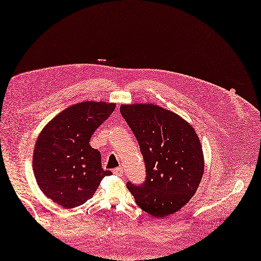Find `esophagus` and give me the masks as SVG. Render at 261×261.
<instances>
[{"label": "esophagus", "mask_w": 261, "mask_h": 261, "mask_svg": "<svg viewBox=\"0 0 261 261\" xmlns=\"http://www.w3.org/2000/svg\"><path fill=\"white\" fill-rule=\"evenodd\" d=\"M114 173H115L116 175L121 176V175L123 174V168H122V167H118V168H116V169L114 170Z\"/></svg>", "instance_id": "obj_1"}]
</instances>
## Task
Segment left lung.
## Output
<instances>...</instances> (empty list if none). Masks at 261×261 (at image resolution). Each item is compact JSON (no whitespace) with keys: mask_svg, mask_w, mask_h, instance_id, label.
<instances>
[{"mask_svg":"<svg viewBox=\"0 0 261 261\" xmlns=\"http://www.w3.org/2000/svg\"><path fill=\"white\" fill-rule=\"evenodd\" d=\"M122 117L137 139L146 178L126 187L136 203L155 218L174 214L196 192L204 174L200 138L190 123L154 104H123Z\"/></svg>","mask_w":261,"mask_h":261,"instance_id":"1","label":"left lung"}]
</instances>
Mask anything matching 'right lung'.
<instances>
[{"label": "right lung", "mask_w": 261, "mask_h": 261, "mask_svg": "<svg viewBox=\"0 0 261 261\" xmlns=\"http://www.w3.org/2000/svg\"><path fill=\"white\" fill-rule=\"evenodd\" d=\"M115 108V103L94 101L72 105L49 121L36 140L33 170L37 184L65 209L86 203L101 180L113 174L102 168L101 153L89 141Z\"/></svg>", "instance_id": "right-lung-1"}]
</instances>
